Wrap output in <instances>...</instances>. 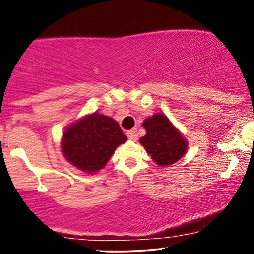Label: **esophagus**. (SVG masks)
<instances>
[{
	"label": "esophagus",
	"mask_w": 254,
	"mask_h": 254,
	"mask_svg": "<svg viewBox=\"0 0 254 254\" xmlns=\"http://www.w3.org/2000/svg\"><path fill=\"white\" fill-rule=\"evenodd\" d=\"M127 136H128V138H129V140H131V141H136V140H137L136 130L133 129V130L127 131Z\"/></svg>",
	"instance_id": "obj_1"
}]
</instances>
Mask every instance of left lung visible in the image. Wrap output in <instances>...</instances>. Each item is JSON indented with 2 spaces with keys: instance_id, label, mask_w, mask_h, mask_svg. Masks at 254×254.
Masks as SVG:
<instances>
[{
  "instance_id": "left-lung-1",
  "label": "left lung",
  "mask_w": 254,
  "mask_h": 254,
  "mask_svg": "<svg viewBox=\"0 0 254 254\" xmlns=\"http://www.w3.org/2000/svg\"><path fill=\"white\" fill-rule=\"evenodd\" d=\"M145 135L140 143L158 166H170L187 151V140L165 114L155 113L142 124Z\"/></svg>"
}]
</instances>
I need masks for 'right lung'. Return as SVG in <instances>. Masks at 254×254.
<instances>
[{
	"label": "right lung",
	"instance_id": "1",
	"mask_svg": "<svg viewBox=\"0 0 254 254\" xmlns=\"http://www.w3.org/2000/svg\"><path fill=\"white\" fill-rule=\"evenodd\" d=\"M126 140L116 120L95 112L65 127L61 151L71 165L92 175L104 169L116 149Z\"/></svg>",
	"mask_w": 254,
	"mask_h": 254
}]
</instances>
